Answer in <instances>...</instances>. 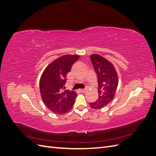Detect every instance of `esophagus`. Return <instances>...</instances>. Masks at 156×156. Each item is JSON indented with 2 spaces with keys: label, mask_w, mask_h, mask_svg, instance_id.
I'll list each match as a JSON object with an SVG mask.
<instances>
[{
  "label": "esophagus",
  "mask_w": 156,
  "mask_h": 156,
  "mask_svg": "<svg viewBox=\"0 0 156 156\" xmlns=\"http://www.w3.org/2000/svg\"><path fill=\"white\" fill-rule=\"evenodd\" d=\"M79 91L83 92V93H84V92H85L87 91V90H86V89H80Z\"/></svg>",
  "instance_id": "esophagus-1"
}]
</instances>
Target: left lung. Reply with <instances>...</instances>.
Here are the masks:
<instances>
[{
  "instance_id": "obj_1",
  "label": "left lung",
  "mask_w": 156,
  "mask_h": 156,
  "mask_svg": "<svg viewBox=\"0 0 156 156\" xmlns=\"http://www.w3.org/2000/svg\"><path fill=\"white\" fill-rule=\"evenodd\" d=\"M90 59L97 73L99 97L95 102L90 103V106L94 109H100L114 99L119 84V77L114 65L103 56L92 54Z\"/></svg>"
}]
</instances>
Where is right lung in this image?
I'll return each mask as SVG.
<instances>
[{
	"mask_svg": "<svg viewBox=\"0 0 156 156\" xmlns=\"http://www.w3.org/2000/svg\"><path fill=\"white\" fill-rule=\"evenodd\" d=\"M79 58L77 55H65L55 59L45 68L40 79V91L44 105L53 113L62 115L72 108L77 94L62 91L66 75Z\"/></svg>",
	"mask_w": 156,
	"mask_h": 156,
	"instance_id": "right-lung-1",
	"label": "right lung"
}]
</instances>
